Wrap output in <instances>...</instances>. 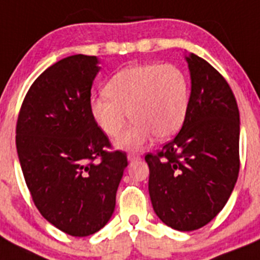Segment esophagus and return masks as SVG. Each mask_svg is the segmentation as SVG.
<instances>
[{
  "instance_id": "1",
  "label": "esophagus",
  "mask_w": 260,
  "mask_h": 260,
  "mask_svg": "<svg viewBox=\"0 0 260 260\" xmlns=\"http://www.w3.org/2000/svg\"><path fill=\"white\" fill-rule=\"evenodd\" d=\"M127 160L130 162L138 161V160H141V156L137 155V153H128V155H127Z\"/></svg>"
}]
</instances>
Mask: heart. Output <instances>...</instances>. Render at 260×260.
Segmentation results:
<instances>
[{
  "label": "heart",
  "mask_w": 260,
  "mask_h": 260,
  "mask_svg": "<svg viewBox=\"0 0 260 260\" xmlns=\"http://www.w3.org/2000/svg\"><path fill=\"white\" fill-rule=\"evenodd\" d=\"M105 92L107 96L89 103L92 118L105 134L117 137L127 117L134 119L117 139L121 150H142L153 135L158 139L172 137L189 109V80L174 65L146 63L122 69L110 78Z\"/></svg>",
  "instance_id": "b5f03b06"
}]
</instances>
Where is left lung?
<instances>
[{"instance_id":"8db88e82","label":"left lung","mask_w":260,"mask_h":260,"mask_svg":"<svg viewBox=\"0 0 260 260\" xmlns=\"http://www.w3.org/2000/svg\"><path fill=\"white\" fill-rule=\"evenodd\" d=\"M191 79L180 133L148 153V191L158 219L181 232L197 231L224 208L240 171V112L231 87L207 61L185 56Z\"/></svg>"}]
</instances>
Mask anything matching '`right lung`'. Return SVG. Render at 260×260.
<instances>
[{
  "instance_id": "add662e5",
  "label": "right lung",
  "mask_w": 260,
  "mask_h": 260,
  "mask_svg": "<svg viewBox=\"0 0 260 260\" xmlns=\"http://www.w3.org/2000/svg\"><path fill=\"white\" fill-rule=\"evenodd\" d=\"M99 63L75 54L48 68L29 87L17 122L18 157L35 206L74 237L107 225L127 167L126 153L105 151L110 143L91 114Z\"/></svg>"
}]
</instances>
